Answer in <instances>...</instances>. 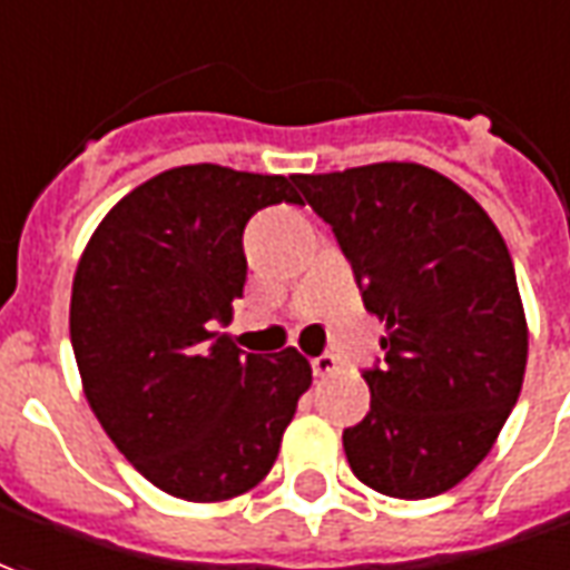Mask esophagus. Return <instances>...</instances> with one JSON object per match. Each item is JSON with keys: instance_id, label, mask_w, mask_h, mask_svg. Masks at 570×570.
I'll return each instance as SVG.
<instances>
[{"instance_id": "obj_1", "label": "esophagus", "mask_w": 570, "mask_h": 570, "mask_svg": "<svg viewBox=\"0 0 570 570\" xmlns=\"http://www.w3.org/2000/svg\"><path fill=\"white\" fill-rule=\"evenodd\" d=\"M313 372H316L320 379H328V375H335L337 372V360L332 353H323V356L313 360Z\"/></svg>"}]
</instances>
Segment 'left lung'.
I'll return each instance as SVG.
<instances>
[{"label":"left lung","mask_w":570,"mask_h":570,"mask_svg":"<svg viewBox=\"0 0 570 570\" xmlns=\"http://www.w3.org/2000/svg\"><path fill=\"white\" fill-rule=\"evenodd\" d=\"M332 226L384 360L363 372L366 419L344 428L353 474L397 500L456 488L488 456L528 366V323L500 229L422 164L294 176ZM301 202V204H304Z\"/></svg>","instance_id":"1"}]
</instances>
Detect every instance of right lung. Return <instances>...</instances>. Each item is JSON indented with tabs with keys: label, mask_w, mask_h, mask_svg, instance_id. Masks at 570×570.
Returning a JSON list of instances; mask_svg holds the SVG:
<instances>
[{
	"label": "right lung",
	"mask_w": 570,
	"mask_h": 570,
	"mask_svg": "<svg viewBox=\"0 0 570 570\" xmlns=\"http://www.w3.org/2000/svg\"><path fill=\"white\" fill-rule=\"evenodd\" d=\"M301 204L294 176L191 164L158 173L82 250L70 344L101 428L139 472L188 502L257 488L313 382L301 353H245L219 328L247 278V219Z\"/></svg>",
	"instance_id": "obj_1"
}]
</instances>
